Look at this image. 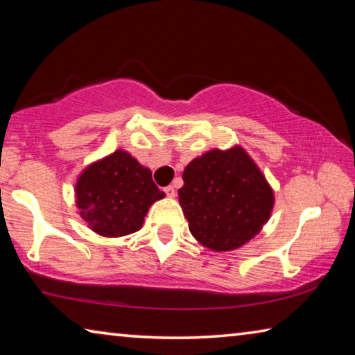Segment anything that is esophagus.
<instances>
[{
	"label": "esophagus",
	"mask_w": 355,
	"mask_h": 355,
	"mask_svg": "<svg viewBox=\"0 0 355 355\" xmlns=\"http://www.w3.org/2000/svg\"><path fill=\"white\" fill-rule=\"evenodd\" d=\"M164 192H166L167 197H175V194H177V191H175V188H173V186H167V188H164Z\"/></svg>",
	"instance_id": "1"
}]
</instances>
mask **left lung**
I'll use <instances>...</instances> for the list:
<instances>
[{
	"instance_id": "left-lung-1",
	"label": "left lung",
	"mask_w": 355,
	"mask_h": 355,
	"mask_svg": "<svg viewBox=\"0 0 355 355\" xmlns=\"http://www.w3.org/2000/svg\"><path fill=\"white\" fill-rule=\"evenodd\" d=\"M178 189L189 230L216 252L241 248L266 224L274 192L241 147L207 152L192 159Z\"/></svg>"
}]
</instances>
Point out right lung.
Listing matches in <instances>:
<instances>
[{
  "instance_id": "obj_1",
  "label": "right lung",
  "mask_w": 355,
  "mask_h": 355,
  "mask_svg": "<svg viewBox=\"0 0 355 355\" xmlns=\"http://www.w3.org/2000/svg\"><path fill=\"white\" fill-rule=\"evenodd\" d=\"M75 194L84 222L95 233L110 238L139 230L150 205L164 197L150 169L123 150L86 167Z\"/></svg>"
}]
</instances>
